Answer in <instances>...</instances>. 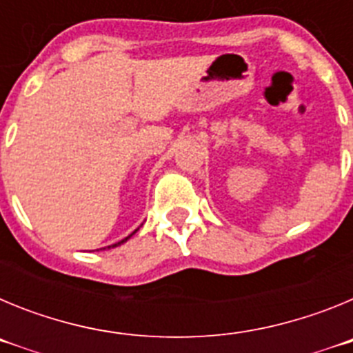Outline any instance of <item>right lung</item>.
Returning <instances> with one entry per match:
<instances>
[{
  "instance_id": "obj_1",
  "label": "right lung",
  "mask_w": 353,
  "mask_h": 353,
  "mask_svg": "<svg viewBox=\"0 0 353 353\" xmlns=\"http://www.w3.org/2000/svg\"><path fill=\"white\" fill-rule=\"evenodd\" d=\"M136 232H138V230H136ZM136 232H134V233H136ZM134 233H130V235H129V236H125V239H123V240H120V242H117V244H113V245H109V248H117V245L123 244V242H127V240H129V239H130V236H132V235H134Z\"/></svg>"
}]
</instances>
